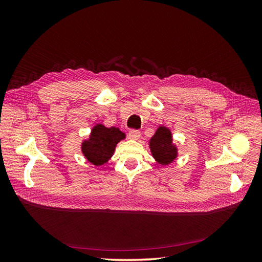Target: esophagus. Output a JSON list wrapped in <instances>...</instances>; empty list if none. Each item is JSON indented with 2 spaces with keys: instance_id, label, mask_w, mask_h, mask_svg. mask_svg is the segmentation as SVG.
I'll list each match as a JSON object with an SVG mask.
<instances>
[{
  "instance_id": "1",
  "label": "esophagus",
  "mask_w": 262,
  "mask_h": 262,
  "mask_svg": "<svg viewBox=\"0 0 262 262\" xmlns=\"http://www.w3.org/2000/svg\"><path fill=\"white\" fill-rule=\"evenodd\" d=\"M129 138L131 140L138 141L141 138V132L139 130H130L129 131Z\"/></svg>"
}]
</instances>
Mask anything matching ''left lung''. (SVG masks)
Segmentation results:
<instances>
[{"instance_id":"obj_1","label":"left lung","mask_w":262,"mask_h":262,"mask_svg":"<svg viewBox=\"0 0 262 262\" xmlns=\"http://www.w3.org/2000/svg\"><path fill=\"white\" fill-rule=\"evenodd\" d=\"M148 145L154 160L162 166L171 164L178 156V148L172 142L171 131L164 125L158 126L154 136L149 139Z\"/></svg>"}]
</instances>
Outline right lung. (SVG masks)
<instances>
[{
	"instance_id": "right-lung-1",
	"label": "right lung",
	"mask_w": 262,
	"mask_h": 262,
	"mask_svg": "<svg viewBox=\"0 0 262 262\" xmlns=\"http://www.w3.org/2000/svg\"><path fill=\"white\" fill-rule=\"evenodd\" d=\"M124 139L125 133L119 128H107L102 123H97L92 129L90 138L82 142V153L87 162L101 166L113 157L117 144Z\"/></svg>"
}]
</instances>
